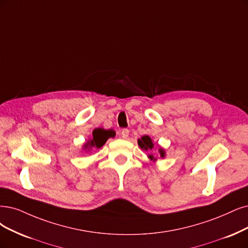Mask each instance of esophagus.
<instances>
[{
  "instance_id": "1",
  "label": "esophagus",
  "mask_w": 248,
  "mask_h": 248,
  "mask_svg": "<svg viewBox=\"0 0 248 248\" xmlns=\"http://www.w3.org/2000/svg\"><path fill=\"white\" fill-rule=\"evenodd\" d=\"M129 133H130V131L127 129H123L122 130V137H123V138L126 139L127 137H129Z\"/></svg>"
}]
</instances>
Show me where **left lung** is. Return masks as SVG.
I'll return each mask as SVG.
<instances>
[{
  "instance_id": "left-lung-1",
  "label": "left lung",
  "mask_w": 248,
  "mask_h": 248,
  "mask_svg": "<svg viewBox=\"0 0 248 248\" xmlns=\"http://www.w3.org/2000/svg\"><path fill=\"white\" fill-rule=\"evenodd\" d=\"M138 144H139V146L140 147L142 148V149H145V150H151L152 148H153V143H152V140H151V138L149 136H143L141 139H139L138 140ZM159 152H160V156L161 157H164V151L162 150V149H159ZM151 159H153V156L152 155H150L149 156Z\"/></svg>"
}]
</instances>
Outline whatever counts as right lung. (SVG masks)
<instances>
[{
	"label": "right lung",
	"mask_w": 248,
	"mask_h": 248,
	"mask_svg": "<svg viewBox=\"0 0 248 248\" xmlns=\"http://www.w3.org/2000/svg\"><path fill=\"white\" fill-rule=\"evenodd\" d=\"M115 133L112 130H103V129H95L93 131V138L85 144L84 149H99L106 143L110 137H114Z\"/></svg>",
	"instance_id": "1"
}]
</instances>
